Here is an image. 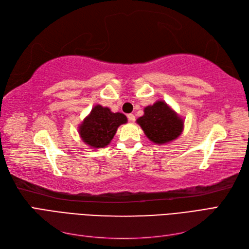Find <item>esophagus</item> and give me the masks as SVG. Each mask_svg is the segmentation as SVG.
Returning a JSON list of instances; mask_svg holds the SVG:
<instances>
[{
  "instance_id": "obj_1",
  "label": "esophagus",
  "mask_w": 249,
  "mask_h": 249,
  "mask_svg": "<svg viewBox=\"0 0 249 249\" xmlns=\"http://www.w3.org/2000/svg\"><path fill=\"white\" fill-rule=\"evenodd\" d=\"M127 119L130 120V122H135V115L132 114V113H130V114H127Z\"/></svg>"
}]
</instances>
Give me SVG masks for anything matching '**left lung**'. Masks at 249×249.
I'll return each mask as SVG.
<instances>
[{
  "label": "left lung",
  "instance_id": "obj_1",
  "mask_svg": "<svg viewBox=\"0 0 249 249\" xmlns=\"http://www.w3.org/2000/svg\"><path fill=\"white\" fill-rule=\"evenodd\" d=\"M137 124L147 138L158 144L177 139L184 126L183 119L163 101L144 108V114L137 119Z\"/></svg>",
  "mask_w": 249,
  "mask_h": 249
}]
</instances>
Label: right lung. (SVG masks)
<instances>
[{
	"mask_svg": "<svg viewBox=\"0 0 249 249\" xmlns=\"http://www.w3.org/2000/svg\"><path fill=\"white\" fill-rule=\"evenodd\" d=\"M123 113H113L101 105L95 106L79 127L82 140L95 148L107 146L114 137L117 127L126 123Z\"/></svg>",
	"mask_w": 249,
	"mask_h": 249,
	"instance_id": "obj_1",
	"label": "right lung"
}]
</instances>
